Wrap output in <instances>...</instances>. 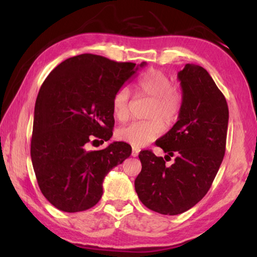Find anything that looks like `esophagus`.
<instances>
[{"label": "esophagus", "mask_w": 257, "mask_h": 257, "mask_svg": "<svg viewBox=\"0 0 257 257\" xmlns=\"http://www.w3.org/2000/svg\"><path fill=\"white\" fill-rule=\"evenodd\" d=\"M139 149H137V147H133V152H132V155L134 156V158H136V156L139 154Z\"/></svg>", "instance_id": "esophagus-1"}]
</instances>
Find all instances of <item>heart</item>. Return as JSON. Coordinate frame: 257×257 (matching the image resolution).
Listing matches in <instances>:
<instances>
[{"mask_svg":"<svg viewBox=\"0 0 257 257\" xmlns=\"http://www.w3.org/2000/svg\"><path fill=\"white\" fill-rule=\"evenodd\" d=\"M137 89L142 95L153 98L147 112L146 121H135L116 130V137L135 147H142L155 141L164 132V124L170 125L179 118L181 95L164 72L151 69L137 81ZM130 93L127 87H121L112 98L113 114L119 121L129 116Z\"/></svg>","mask_w":257,"mask_h":257,"instance_id":"1","label":"heart"}]
</instances>
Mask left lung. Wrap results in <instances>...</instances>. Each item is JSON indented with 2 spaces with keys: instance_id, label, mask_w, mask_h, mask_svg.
<instances>
[{
  "instance_id": "8db88e82",
  "label": "left lung",
  "mask_w": 257,
  "mask_h": 257,
  "mask_svg": "<svg viewBox=\"0 0 257 257\" xmlns=\"http://www.w3.org/2000/svg\"><path fill=\"white\" fill-rule=\"evenodd\" d=\"M178 79L182 89L179 118L155 142L167 157L176 156L175 163L165 167L163 158L142 151V171L135 180L141 202L165 215L188 211L211 188L224 156L229 121L224 95L205 69L188 63Z\"/></svg>"
}]
</instances>
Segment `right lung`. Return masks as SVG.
<instances>
[{"label":"right lung","instance_id":"1","mask_svg":"<svg viewBox=\"0 0 257 257\" xmlns=\"http://www.w3.org/2000/svg\"><path fill=\"white\" fill-rule=\"evenodd\" d=\"M144 66L80 54L61 62L43 82L35 104L30 155L41 191L58 210L75 213L96 205L104 178L132 154L124 142L99 151L86 147L112 137V98Z\"/></svg>","mask_w":257,"mask_h":257}]
</instances>
